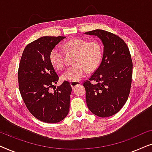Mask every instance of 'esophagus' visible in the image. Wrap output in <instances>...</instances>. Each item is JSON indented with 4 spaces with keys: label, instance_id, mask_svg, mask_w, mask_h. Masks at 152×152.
Here are the masks:
<instances>
[{
    "label": "esophagus",
    "instance_id": "1",
    "mask_svg": "<svg viewBox=\"0 0 152 152\" xmlns=\"http://www.w3.org/2000/svg\"><path fill=\"white\" fill-rule=\"evenodd\" d=\"M82 84V82H70V86H72V88H74L75 87L77 86H79V85Z\"/></svg>",
    "mask_w": 152,
    "mask_h": 152
}]
</instances>
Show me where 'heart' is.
<instances>
[{"instance_id":"b5f03b06","label":"heart","mask_w":152,"mask_h":152,"mask_svg":"<svg viewBox=\"0 0 152 152\" xmlns=\"http://www.w3.org/2000/svg\"><path fill=\"white\" fill-rule=\"evenodd\" d=\"M67 52L76 53L73 65L68 68L62 79L69 82H78L84 77L87 70L93 71L100 64L102 56V48L97 41H87L86 39L75 38L68 41L64 45ZM51 64L57 70H62L65 66V55L63 50L55 47L50 53Z\"/></svg>"}]
</instances>
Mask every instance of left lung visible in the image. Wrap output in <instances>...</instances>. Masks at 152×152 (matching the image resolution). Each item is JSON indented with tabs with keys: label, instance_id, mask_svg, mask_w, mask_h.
Returning a JSON list of instances; mask_svg holds the SVG:
<instances>
[{
	"label": "left lung",
	"instance_id": "left-lung-1",
	"mask_svg": "<svg viewBox=\"0 0 152 152\" xmlns=\"http://www.w3.org/2000/svg\"><path fill=\"white\" fill-rule=\"evenodd\" d=\"M85 34L98 37L104 45L100 65L83 84L87 106L97 116L109 117L123 107L129 95L133 72L129 50L123 39L107 31L95 30Z\"/></svg>",
	"mask_w": 152,
	"mask_h": 152
}]
</instances>
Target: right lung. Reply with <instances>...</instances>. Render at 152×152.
<instances>
[{
  "label": "right lung",
  "instance_id": "right-lung-1",
  "mask_svg": "<svg viewBox=\"0 0 152 152\" xmlns=\"http://www.w3.org/2000/svg\"><path fill=\"white\" fill-rule=\"evenodd\" d=\"M65 37H43L25 48L18 70V87L31 114L47 123H57L68 115L72 87L64 81L53 93L49 89L59 76L50 60V53Z\"/></svg>",
  "mask_w": 152,
  "mask_h": 152
}]
</instances>
